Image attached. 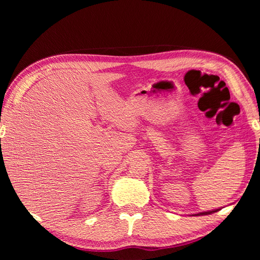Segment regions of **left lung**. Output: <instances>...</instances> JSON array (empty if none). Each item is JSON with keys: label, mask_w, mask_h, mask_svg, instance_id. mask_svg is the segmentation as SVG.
Wrapping results in <instances>:
<instances>
[{"label": "left lung", "mask_w": 260, "mask_h": 260, "mask_svg": "<svg viewBox=\"0 0 260 260\" xmlns=\"http://www.w3.org/2000/svg\"><path fill=\"white\" fill-rule=\"evenodd\" d=\"M259 121H260V118H259ZM220 209H215V210H211V211H206V212H200V213H197V214H193V215H204V214H211L213 212H217L219 211Z\"/></svg>", "instance_id": "1"}]
</instances>
